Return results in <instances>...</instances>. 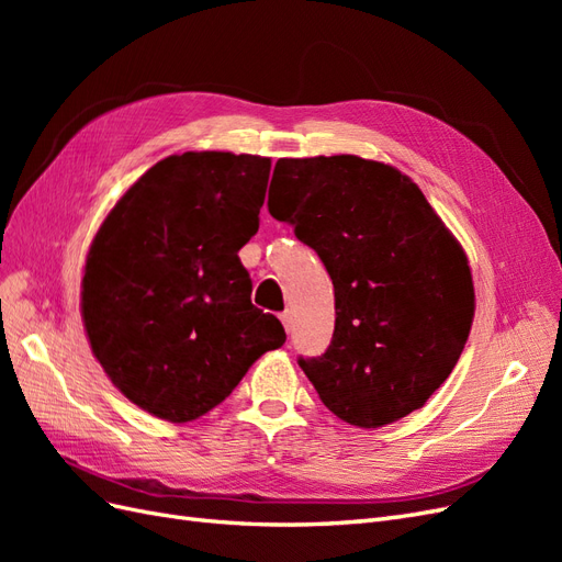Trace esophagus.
<instances>
[{
  "label": "esophagus",
  "instance_id": "esophagus-1",
  "mask_svg": "<svg viewBox=\"0 0 562 562\" xmlns=\"http://www.w3.org/2000/svg\"><path fill=\"white\" fill-rule=\"evenodd\" d=\"M281 321H283V328H285L288 333H291V330H293V312L285 310V312L281 314Z\"/></svg>",
  "mask_w": 562,
  "mask_h": 562
}]
</instances>
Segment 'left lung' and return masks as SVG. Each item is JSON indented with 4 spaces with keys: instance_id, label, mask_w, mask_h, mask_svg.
<instances>
[{
    "instance_id": "left-lung-1",
    "label": "left lung",
    "mask_w": 562,
    "mask_h": 562,
    "mask_svg": "<svg viewBox=\"0 0 562 562\" xmlns=\"http://www.w3.org/2000/svg\"><path fill=\"white\" fill-rule=\"evenodd\" d=\"M271 217L316 250L335 288V330L297 359L323 405L378 429L448 380L473 321L467 255L419 187L353 155L279 159Z\"/></svg>"
}]
</instances>
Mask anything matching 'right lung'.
<instances>
[{
    "mask_svg": "<svg viewBox=\"0 0 562 562\" xmlns=\"http://www.w3.org/2000/svg\"><path fill=\"white\" fill-rule=\"evenodd\" d=\"M271 161L232 151L166 157L119 199L81 281L95 359L122 394L168 422L223 403L285 342L250 302L239 250L260 227Z\"/></svg>",
    "mask_w": 562,
    "mask_h": 562,
    "instance_id": "obj_1",
    "label": "right lung"
}]
</instances>
